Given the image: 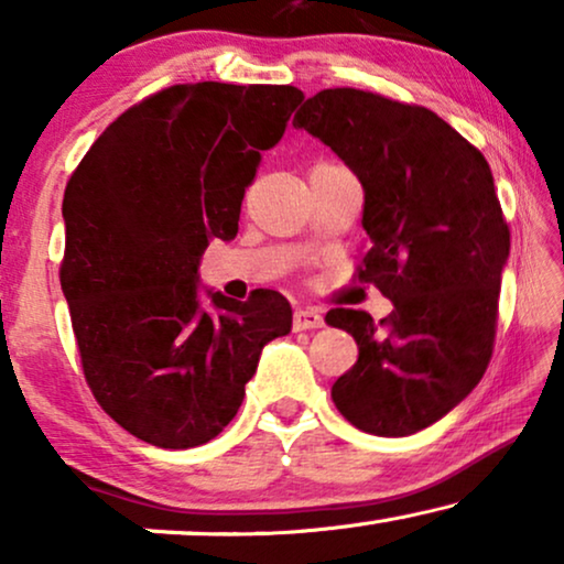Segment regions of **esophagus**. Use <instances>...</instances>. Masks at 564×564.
<instances>
[{"instance_id":"obj_1","label":"esophagus","mask_w":564,"mask_h":564,"mask_svg":"<svg viewBox=\"0 0 564 564\" xmlns=\"http://www.w3.org/2000/svg\"><path fill=\"white\" fill-rule=\"evenodd\" d=\"M323 326V315L313 307H297L295 315H292V328L295 330H311Z\"/></svg>"}]
</instances>
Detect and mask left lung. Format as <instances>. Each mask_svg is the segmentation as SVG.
Listing matches in <instances>:
<instances>
[{
	"instance_id": "8db88e82",
	"label": "left lung",
	"mask_w": 564,
	"mask_h": 564,
	"mask_svg": "<svg viewBox=\"0 0 564 564\" xmlns=\"http://www.w3.org/2000/svg\"><path fill=\"white\" fill-rule=\"evenodd\" d=\"M292 126L357 174L369 236L359 280L392 300L380 323L328 311V326L359 346L330 398L359 431L411 436L457 408L488 369L511 251L490 166L436 112L372 91L323 89Z\"/></svg>"
}]
</instances>
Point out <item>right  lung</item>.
<instances>
[{
	"label": "right lung",
	"instance_id": "obj_1",
	"mask_svg": "<svg viewBox=\"0 0 564 564\" xmlns=\"http://www.w3.org/2000/svg\"><path fill=\"white\" fill-rule=\"evenodd\" d=\"M300 102L295 87L176 84L107 126L66 184L61 290L84 377L145 444L218 436L261 349L290 334L280 292L241 303L199 288L197 269L213 238H236L261 151Z\"/></svg>",
	"mask_w": 564,
	"mask_h": 564
}]
</instances>
